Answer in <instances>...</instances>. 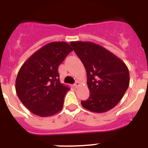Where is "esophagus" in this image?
I'll return each mask as SVG.
<instances>
[{"instance_id":"34e87169","label":"esophagus","mask_w":148,"mask_h":148,"mask_svg":"<svg viewBox=\"0 0 148 148\" xmlns=\"http://www.w3.org/2000/svg\"><path fill=\"white\" fill-rule=\"evenodd\" d=\"M79 86H80V83H79L78 82H76L75 84H74V87H76V88L78 87H79Z\"/></svg>"}]
</instances>
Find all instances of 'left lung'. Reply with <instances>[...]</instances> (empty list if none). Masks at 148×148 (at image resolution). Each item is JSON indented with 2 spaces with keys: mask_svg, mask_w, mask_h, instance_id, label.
Returning a JSON list of instances; mask_svg holds the SVG:
<instances>
[{
  "mask_svg": "<svg viewBox=\"0 0 148 148\" xmlns=\"http://www.w3.org/2000/svg\"><path fill=\"white\" fill-rule=\"evenodd\" d=\"M70 45L87 72L90 97L82 101V105L99 113L113 109L129 87L127 66L117 56L95 43L72 41Z\"/></svg>",
  "mask_w": 148,
  "mask_h": 148,
  "instance_id": "1",
  "label": "left lung"
}]
</instances>
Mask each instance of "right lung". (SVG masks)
Here are the masks:
<instances>
[{
    "label": "right lung",
    "instance_id": "right-lung-1",
    "mask_svg": "<svg viewBox=\"0 0 148 148\" xmlns=\"http://www.w3.org/2000/svg\"><path fill=\"white\" fill-rule=\"evenodd\" d=\"M73 51L64 41L46 44L23 63L15 81V90L22 104L40 117L61 110L70 88L60 82L58 66Z\"/></svg>",
    "mask_w": 148,
    "mask_h": 148
}]
</instances>
